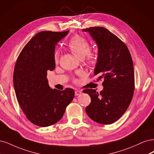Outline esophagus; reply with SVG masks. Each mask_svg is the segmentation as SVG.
<instances>
[{
    "label": "esophagus",
    "mask_w": 154,
    "mask_h": 154,
    "mask_svg": "<svg viewBox=\"0 0 154 154\" xmlns=\"http://www.w3.org/2000/svg\"><path fill=\"white\" fill-rule=\"evenodd\" d=\"M81 94H82V92L81 91H79V90H76L75 91V96H78L79 95H81Z\"/></svg>",
    "instance_id": "34e87169"
}]
</instances>
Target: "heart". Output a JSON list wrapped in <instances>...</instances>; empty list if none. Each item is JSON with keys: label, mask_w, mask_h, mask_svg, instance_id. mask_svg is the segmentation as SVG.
<instances>
[{"label": "heart", "mask_w": 154, "mask_h": 154, "mask_svg": "<svg viewBox=\"0 0 154 154\" xmlns=\"http://www.w3.org/2000/svg\"><path fill=\"white\" fill-rule=\"evenodd\" d=\"M89 42L86 38L81 36L72 37L67 43V46L71 52L79 59H82L86 56L88 62L93 63L95 62V55L89 51ZM56 61L57 60V54H55Z\"/></svg>", "instance_id": "b5f03b06"}]
</instances>
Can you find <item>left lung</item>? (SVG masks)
I'll return each mask as SVG.
<instances>
[{"label":"left lung","mask_w":154,"mask_h":154,"mask_svg":"<svg viewBox=\"0 0 154 154\" xmlns=\"http://www.w3.org/2000/svg\"><path fill=\"white\" fill-rule=\"evenodd\" d=\"M90 34L98 47L94 74L103 79V90L87 89L83 93L91 97L86 107L88 116L98 123L117 121L129 106L134 90V72L129 51L122 41L107 29L93 27L82 29Z\"/></svg>","instance_id":"1"}]
</instances>
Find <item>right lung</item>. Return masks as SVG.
<instances>
[{"label": "right lung", "mask_w": 154, "mask_h": 154, "mask_svg": "<svg viewBox=\"0 0 154 154\" xmlns=\"http://www.w3.org/2000/svg\"><path fill=\"white\" fill-rule=\"evenodd\" d=\"M69 31H42L32 37L17 59L13 85L17 100L28 120L39 127L54 125L61 120L74 97L73 89L51 88L48 70L56 68L55 47Z\"/></svg>", "instance_id": "add662e5"}]
</instances>
